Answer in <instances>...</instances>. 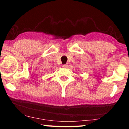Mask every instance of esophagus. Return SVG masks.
Listing matches in <instances>:
<instances>
[{
	"instance_id": "obj_1",
	"label": "esophagus",
	"mask_w": 129,
	"mask_h": 129,
	"mask_svg": "<svg viewBox=\"0 0 129 129\" xmlns=\"http://www.w3.org/2000/svg\"><path fill=\"white\" fill-rule=\"evenodd\" d=\"M62 67H65V68H67L68 67V64H64V65H62Z\"/></svg>"
}]
</instances>
